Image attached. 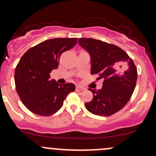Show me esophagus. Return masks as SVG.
I'll return each instance as SVG.
<instances>
[{"mask_svg":"<svg viewBox=\"0 0 156 156\" xmlns=\"http://www.w3.org/2000/svg\"><path fill=\"white\" fill-rule=\"evenodd\" d=\"M83 90H85L84 87H81V86H77L76 87V91L81 92V91H83Z\"/></svg>","mask_w":156,"mask_h":156,"instance_id":"1","label":"esophagus"}]
</instances>
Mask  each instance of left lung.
<instances>
[{
	"label": "left lung",
	"instance_id": "left-lung-1",
	"mask_svg": "<svg viewBox=\"0 0 156 156\" xmlns=\"http://www.w3.org/2000/svg\"><path fill=\"white\" fill-rule=\"evenodd\" d=\"M80 46L90 53L91 74L104 78L101 90H92L93 98L85 107L94 115L110 116L121 110L133 95L137 69L132 58L121 48L93 38H79Z\"/></svg>",
	"mask_w": 156,
	"mask_h": 156
}]
</instances>
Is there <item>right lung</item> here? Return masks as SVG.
<instances>
[{"mask_svg":"<svg viewBox=\"0 0 156 156\" xmlns=\"http://www.w3.org/2000/svg\"><path fill=\"white\" fill-rule=\"evenodd\" d=\"M77 37L44 41L26 52L16 66L15 83L22 103L33 113L49 116L58 111L68 94L75 91L73 83L60 84L50 80L61 54L72 49Z\"/></svg>","mask_w":156,"mask_h":156,"instance_id":"obj_1","label":"right lung"}]
</instances>
